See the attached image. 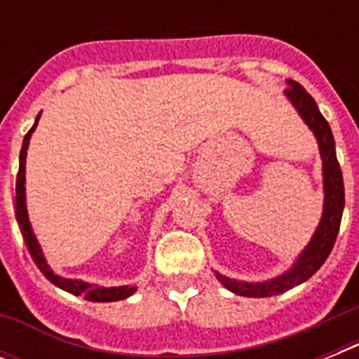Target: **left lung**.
I'll return each mask as SVG.
<instances>
[{"instance_id": "1", "label": "left lung", "mask_w": 359, "mask_h": 359, "mask_svg": "<svg viewBox=\"0 0 359 359\" xmlns=\"http://www.w3.org/2000/svg\"><path fill=\"white\" fill-rule=\"evenodd\" d=\"M289 83L290 87L285 93L290 98V102L294 104L296 109L300 111L304 121L309 124V128L315 132L318 147H320V156H323L324 165V191H326L324 214L317 233H315L313 240L306 248V251L300 255L294 268L289 270L285 276H281V278L272 279L268 283H240V281H233V279L225 278V276L216 272V278L219 279V283L225 285L231 292L240 296L264 298V296L281 294L285 290L304 283L328 259L330 251L335 244V238H337V233H339L341 216H343V207H345V186H343V173H341L339 162H337V156H335L334 135H332L328 121L324 119L323 114L318 111L315 98L298 81L290 80Z\"/></svg>"}]
</instances>
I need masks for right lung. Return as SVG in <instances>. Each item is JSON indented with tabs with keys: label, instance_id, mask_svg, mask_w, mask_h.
I'll return each instance as SVG.
<instances>
[{
	"label": "right lung",
	"instance_id": "add662e5",
	"mask_svg": "<svg viewBox=\"0 0 359 359\" xmlns=\"http://www.w3.org/2000/svg\"><path fill=\"white\" fill-rule=\"evenodd\" d=\"M41 117V115H39ZM39 117H36L33 128L25 134L24 145H22V151H20V169L18 177H16V219H18L20 231H22V236H24V242L29 250L31 259L35 261V264L39 266L44 276H46L48 281H52L53 285H57L59 289L67 290L70 294L74 296H83L86 300L89 302H117L123 300V298H128L130 294H134L135 287H128V285H123V287H95V285L83 283V281H74V279H63L55 276V273L50 270V266L44 261L42 257L41 245L36 242L33 231H31L29 219H27V210H25V154H27V147H29V137L33 134V130L36 128V123H39Z\"/></svg>",
	"mask_w": 359,
	"mask_h": 359
}]
</instances>
